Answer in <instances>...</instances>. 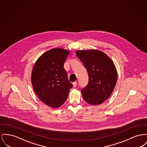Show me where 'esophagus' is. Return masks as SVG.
<instances>
[{
	"instance_id": "34e87169",
	"label": "esophagus",
	"mask_w": 147,
	"mask_h": 147,
	"mask_svg": "<svg viewBox=\"0 0 147 147\" xmlns=\"http://www.w3.org/2000/svg\"><path fill=\"white\" fill-rule=\"evenodd\" d=\"M73 86L74 87H76V86H77V82H75L73 83Z\"/></svg>"
}]
</instances>
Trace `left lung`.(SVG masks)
I'll use <instances>...</instances> for the list:
<instances>
[{
	"mask_svg": "<svg viewBox=\"0 0 147 147\" xmlns=\"http://www.w3.org/2000/svg\"><path fill=\"white\" fill-rule=\"evenodd\" d=\"M76 54L86 67L88 84L81 90L84 100L98 105L112 93L117 80V70L112 60L104 52L96 49L77 51Z\"/></svg>",
	"mask_w": 147,
	"mask_h": 147,
	"instance_id": "1",
	"label": "left lung"
}]
</instances>
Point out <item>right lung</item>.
<instances>
[{
	"mask_svg": "<svg viewBox=\"0 0 147 147\" xmlns=\"http://www.w3.org/2000/svg\"><path fill=\"white\" fill-rule=\"evenodd\" d=\"M70 51L53 48L35 61L31 82L36 94L47 105L58 108L66 101L73 85L68 80L64 64Z\"/></svg>",
	"mask_w": 147,
	"mask_h": 147,
	"instance_id": "right-lung-1",
	"label": "right lung"
}]
</instances>
